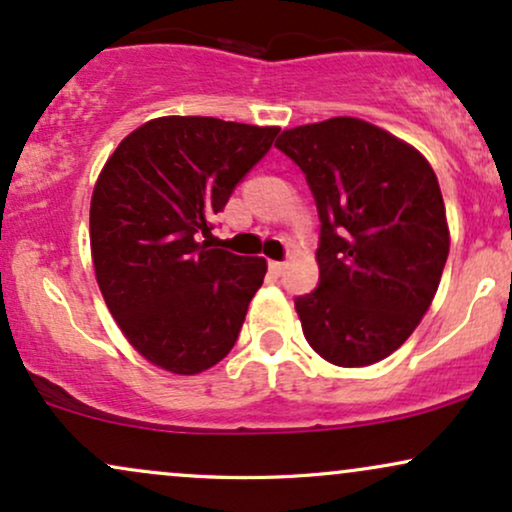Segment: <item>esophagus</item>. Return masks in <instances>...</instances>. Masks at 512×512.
I'll return each mask as SVG.
<instances>
[{
	"label": "esophagus",
	"mask_w": 512,
	"mask_h": 512,
	"mask_svg": "<svg viewBox=\"0 0 512 512\" xmlns=\"http://www.w3.org/2000/svg\"><path fill=\"white\" fill-rule=\"evenodd\" d=\"M284 269H286V262H276V260L269 262V272L276 274V276L284 274Z\"/></svg>",
	"instance_id": "1"
}]
</instances>
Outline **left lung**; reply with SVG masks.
Listing matches in <instances>:
<instances>
[{"label":"left lung","instance_id":"8db88e82","mask_svg":"<svg viewBox=\"0 0 512 512\" xmlns=\"http://www.w3.org/2000/svg\"><path fill=\"white\" fill-rule=\"evenodd\" d=\"M320 216L317 289L296 298L308 344L334 366H370L409 339L436 296L450 236L428 161L356 117L286 129Z\"/></svg>","mask_w":512,"mask_h":512}]
</instances>
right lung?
<instances>
[{
    "mask_svg": "<svg viewBox=\"0 0 512 512\" xmlns=\"http://www.w3.org/2000/svg\"><path fill=\"white\" fill-rule=\"evenodd\" d=\"M276 134L216 117H158L105 163L91 199L93 267L115 322L154 366L195 375L236 346L267 262L202 236Z\"/></svg>",
    "mask_w": 512,
    "mask_h": 512,
    "instance_id": "add662e5",
    "label": "right lung"
}]
</instances>
